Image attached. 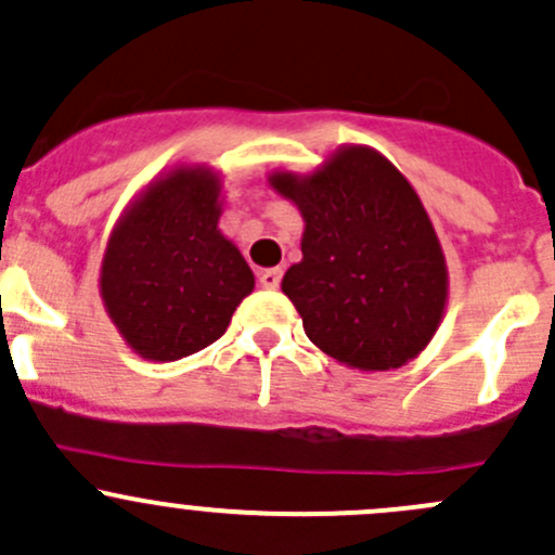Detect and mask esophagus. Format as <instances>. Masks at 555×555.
Returning <instances> with one entry per match:
<instances>
[{
    "instance_id": "obj_1",
    "label": "esophagus",
    "mask_w": 555,
    "mask_h": 555,
    "mask_svg": "<svg viewBox=\"0 0 555 555\" xmlns=\"http://www.w3.org/2000/svg\"><path fill=\"white\" fill-rule=\"evenodd\" d=\"M260 287L266 289H276L279 284H282V271L279 268H266V271H260Z\"/></svg>"
}]
</instances>
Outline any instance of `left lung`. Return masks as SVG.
<instances>
[{
    "label": "left lung",
    "mask_w": 555,
    "mask_h": 555,
    "mask_svg": "<svg viewBox=\"0 0 555 555\" xmlns=\"http://www.w3.org/2000/svg\"><path fill=\"white\" fill-rule=\"evenodd\" d=\"M268 184L304 217L282 293L313 346L357 371H395L443 322L449 268L422 198L378 150L344 144L311 173Z\"/></svg>",
    "instance_id": "8db88e82"
}]
</instances>
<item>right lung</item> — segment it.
<instances>
[{
  "mask_svg": "<svg viewBox=\"0 0 555 555\" xmlns=\"http://www.w3.org/2000/svg\"><path fill=\"white\" fill-rule=\"evenodd\" d=\"M220 215V173L182 164L155 177L112 228L99 289L120 338L144 360L173 362L215 344L255 289Z\"/></svg>",
  "mask_w": 555,
  "mask_h": 555,
  "instance_id": "obj_1",
  "label": "right lung"
}]
</instances>
